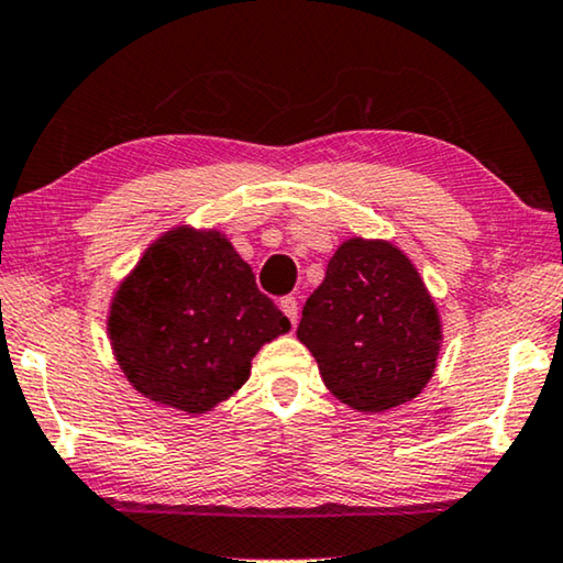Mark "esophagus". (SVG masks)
<instances>
[{
    "mask_svg": "<svg viewBox=\"0 0 563 563\" xmlns=\"http://www.w3.org/2000/svg\"><path fill=\"white\" fill-rule=\"evenodd\" d=\"M280 310L285 316H288V321L296 325L298 323V300L292 298V296H288V298H283L280 300Z\"/></svg>",
    "mask_w": 563,
    "mask_h": 563,
    "instance_id": "34e87169",
    "label": "esophagus"
}]
</instances>
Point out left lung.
I'll list each match as a JSON object with an SVG mask.
<instances>
[{
	"instance_id": "obj_1",
	"label": "left lung",
	"mask_w": 563,
	"mask_h": 563,
	"mask_svg": "<svg viewBox=\"0 0 563 563\" xmlns=\"http://www.w3.org/2000/svg\"><path fill=\"white\" fill-rule=\"evenodd\" d=\"M323 384L358 412L415 399L438 366L440 316L417 267L384 240H346L298 323Z\"/></svg>"
}]
</instances>
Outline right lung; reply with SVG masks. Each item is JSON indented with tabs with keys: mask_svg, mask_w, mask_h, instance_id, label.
<instances>
[{
	"mask_svg": "<svg viewBox=\"0 0 563 563\" xmlns=\"http://www.w3.org/2000/svg\"><path fill=\"white\" fill-rule=\"evenodd\" d=\"M290 329L253 267L217 230L174 228L115 290L108 333L133 389L205 415L232 397L267 341Z\"/></svg>",
	"mask_w": 563,
	"mask_h": 563,
	"instance_id": "obj_1",
	"label": "right lung"
}]
</instances>
